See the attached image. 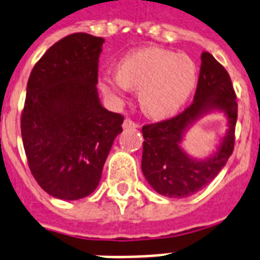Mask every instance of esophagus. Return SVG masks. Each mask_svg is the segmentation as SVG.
I'll return each mask as SVG.
<instances>
[{
    "label": "esophagus",
    "instance_id": "34e87169",
    "mask_svg": "<svg viewBox=\"0 0 260 260\" xmlns=\"http://www.w3.org/2000/svg\"><path fill=\"white\" fill-rule=\"evenodd\" d=\"M123 128L124 129H136V128H139V125L136 123H134L132 120L125 119L123 123Z\"/></svg>",
    "mask_w": 260,
    "mask_h": 260
}]
</instances>
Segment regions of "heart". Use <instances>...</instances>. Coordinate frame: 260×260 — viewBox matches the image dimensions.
Wrapping results in <instances>:
<instances>
[{"mask_svg": "<svg viewBox=\"0 0 260 260\" xmlns=\"http://www.w3.org/2000/svg\"><path fill=\"white\" fill-rule=\"evenodd\" d=\"M198 81V68L185 54L161 48L135 50L119 61L117 73H104L100 88L116 103L128 88L137 89L141 109L151 117L163 119L187 103Z\"/></svg>", "mask_w": 260, "mask_h": 260, "instance_id": "heart-1", "label": "heart"}]
</instances>
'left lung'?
Returning a JSON list of instances; mask_svg holds the SVG:
<instances>
[{
	"instance_id": "left-lung-1",
	"label": "left lung",
	"mask_w": 260,
	"mask_h": 260,
	"mask_svg": "<svg viewBox=\"0 0 260 260\" xmlns=\"http://www.w3.org/2000/svg\"><path fill=\"white\" fill-rule=\"evenodd\" d=\"M211 113H221L228 129L214 151L193 158L182 148L192 126ZM238 104L229 73L214 56L203 52L193 103L183 113L161 123L143 126L141 171L157 193L167 198H188L216 178L234 151Z\"/></svg>"
}]
</instances>
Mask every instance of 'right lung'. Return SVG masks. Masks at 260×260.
Returning a JSON list of instances; mask_svg holds the SVG:
<instances>
[{"label":"right lung","instance_id":"1","mask_svg":"<svg viewBox=\"0 0 260 260\" xmlns=\"http://www.w3.org/2000/svg\"><path fill=\"white\" fill-rule=\"evenodd\" d=\"M104 39L86 33L56 42L31 71L21 116L27 163L46 193L61 200L90 195L124 117L105 109L97 92Z\"/></svg>","mask_w":260,"mask_h":260}]
</instances>
